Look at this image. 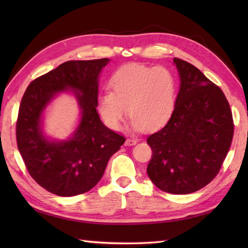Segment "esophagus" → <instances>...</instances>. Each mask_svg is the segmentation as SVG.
I'll return each instance as SVG.
<instances>
[{
	"label": "esophagus",
	"instance_id": "obj_1",
	"mask_svg": "<svg viewBox=\"0 0 248 248\" xmlns=\"http://www.w3.org/2000/svg\"><path fill=\"white\" fill-rule=\"evenodd\" d=\"M136 143H138V140H134V139H127V140H125V145H127V146H133Z\"/></svg>",
	"mask_w": 248,
	"mask_h": 248
}]
</instances>
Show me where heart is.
<instances>
[{"label":"heart","instance_id":"b5f03b06","mask_svg":"<svg viewBox=\"0 0 248 248\" xmlns=\"http://www.w3.org/2000/svg\"><path fill=\"white\" fill-rule=\"evenodd\" d=\"M112 93L98 98V110L110 129L120 128L128 109L132 128L151 131L164 125L173 112L177 80L165 67L129 64L120 67L109 80Z\"/></svg>","mask_w":248,"mask_h":248}]
</instances>
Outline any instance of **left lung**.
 Segmentation results:
<instances>
[{"label":"left lung","instance_id":"8db88e82","mask_svg":"<svg viewBox=\"0 0 248 248\" xmlns=\"http://www.w3.org/2000/svg\"><path fill=\"white\" fill-rule=\"evenodd\" d=\"M180 91L171 117L147 139V173L156 187L191 194L217 176L233 138V119L222 89L189 62L173 59Z\"/></svg>","mask_w":248,"mask_h":248}]
</instances>
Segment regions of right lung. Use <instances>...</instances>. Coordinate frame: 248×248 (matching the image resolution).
Returning <instances> with one entry per match:
<instances>
[{
  "label": "right lung",
  "instance_id": "right-lung-1",
  "mask_svg": "<svg viewBox=\"0 0 248 248\" xmlns=\"http://www.w3.org/2000/svg\"><path fill=\"white\" fill-rule=\"evenodd\" d=\"M108 59L69 61L35 78L21 100L16 136L31 177L46 191L62 197L88 192L102 178L109 157L125 141L105 127L97 112L98 76ZM74 89L82 118L73 138L54 143L42 135L40 117L55 94Z\"/></svg>",
  "mask_w": 248,
  "mask_h": 248
}]
</instances>
